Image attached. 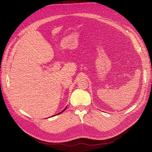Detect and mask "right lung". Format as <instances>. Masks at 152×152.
<instances>
[{
    "label": "right lung",
    "instance_id": "add662e5",
    "mask_svg": "<svg viewBox=\"0 0 152 152\" xmlns=\"http://www.w3.org/2000/svg\"><path fill=\"white\" fill-rule=\"evenodd\" d=\"M65 109H66V108H65ZM65 110H63V111H62V112H61L60 113H58V115H59V114H60V113H61L62 112H63V111H65ZM57 115H58V114H57Z\"/></svg>",
    "mask_w": 152,
    "mask_h": 152
}]
</instances>
